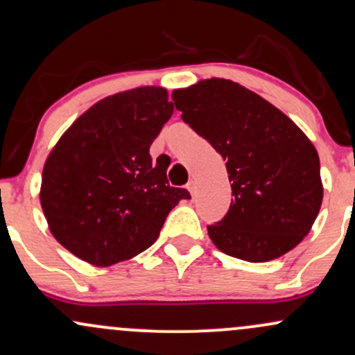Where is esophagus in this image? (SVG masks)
Instances as JSON below:
<instances>
[{"instance_id":"34e87169","label":"esophagus","mask_w":355,"mask_h":355,"mask_svg":"<svg viewBox=\"0 0 355 355\" xmlns=\"http://www.w3.org/2000/svg\"><path fill=\"white\" fill-rule=\"evenodd\" d=\"M187 190H189L191 195L195 193V182H193V180H190L189 183H187Z\"/></svg>"}]
</instances>
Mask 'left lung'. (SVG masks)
<instances>
[{
	"label": "left lung",
	"instance_id": "obj_1",
	"mask_svg": "<svg viewBox=\"0 0 355 355\" xmlns=\"http://www.w3.org/2000/svg\"><path fill=\"white\" fill-rule=\"evenodd\" d=\"M185 123L227 162L230 209L209 235L223 254L268 262L302 242L324 187L315 146L279 108L235 81L202 80L172 93Z\"/></svg>",
	"mask_w": 355,
	"mask_h": 355
}]
</instances>
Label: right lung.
Returning a JSON list of instances; mask_svg holds the SVG:
<instances>
[{
  "mask_svg": "<svg viewBox=\"0 0 355 355\" xmlns=\"http://www.w3.org/2000/svg\"><path fill=\"white\" fill-rule=\"evenodd\" d=\"M172 113L165 88H133L88 108L53 146L40 202L53 237L73 255L96 267L132 259L190 198L168 185V164L150 157Z\"/></svg>",
  "mask_w": 355,
  "mask_h": 355,
  "instance_id": "obj_1",
  "label": "right lung"
}]
</instances>
